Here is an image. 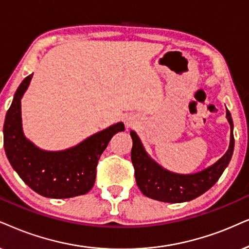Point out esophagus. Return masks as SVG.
Instances as JSON below:
<instances>
[{"label": "esophagus", "mask_w": 249, "mask_h": 249, "mask_svg": "<svg viewBox=\"0 0 249 249\" xmlns=\"http://www.w3.org/2000/svg\"><path fill=\"white\" fill-rule=\"evenodd\" d=\"M124 123L126 128H130V127L135 126V125L138 124V119L135 118L134 116H127V117L124 119Z\"/></svg>", "instance_id": "obj_1"}]
</instances>
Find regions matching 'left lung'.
Listing matches in <instances>:
<instances>
[{
  "instance_id": "8db88e82",
  "label": "left lung",
  "mask_w": 249,
  "mask_h": 249,
  "mask_svg": "<svg viewBox=\"0 0 249 249\" xmlns=\"http://www.w3.org/2000/svg\"><path fill=\"white\" fill-rule=\"evenodd\" d=\"M226 119L231 127L229 149L213 165L190 175L175 174L160 165L148 155L138 134L130 131L133 141L131 160L134 166L137 185L142 194L162 202L180 203L193 200L213 187L229 165L234 149L233 121L228 109Z\"/></svg>"
}]
</instances>
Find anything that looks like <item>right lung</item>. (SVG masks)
<instances>
[{"mask_svg": "<svg viewBox=\"0 0 249 249\" xmlns=\"http://www.w3.org/2000/svg\"><path fill=\"white\" fill-rule=\"evenodd\" d=\"M33 73L21 81L5 115L3 142L9 162L27 186L42 196L68 199L86 194L95 182L96 165L110 139L124 131L122 122L64 150H45L25 137L21 99Z\"/></svg>", "mask_w": 249, "mask_h": 249, "instance_id": "obj_1", "label": "right lung"}]
</instances>
